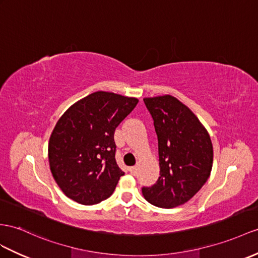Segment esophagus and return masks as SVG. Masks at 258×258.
Listing matches in <instances>:
<instances>
[{
    "instance_id": "obj_1",
    "label": "esophagus",
    "mask_w": 258,
    "mask_h": 258,
    "mask_svg": "<svg viewBox=\"0 0 258 258\" xmlns=\"http://www.w3.org/2000/svg\"><path fill=\"white\" fill-rule=\"evenodd\" d=\"M137 166H131V167H129V172L133 174V175H136L137 174Z\"/></svg>"
}]
</instances>
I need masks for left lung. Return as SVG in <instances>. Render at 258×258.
Here are the masks:
<instances>
[{"label":"left lung","instance_id":"left-lung-1","mask_svg":"<svg viewBox=\"0 0 258 258\" xmlns=\"http://www.w3.org/2000/svg\"><path fill=\"white\" fill-rule=\"evenodd\" d=\"M159 142L160 177L142 194L150 204L174 208L187 203L209 178L213 149L194 112L171 95L143 98Z\"/></svg>","mask_w":258,"mask_h":258}]
</instances>
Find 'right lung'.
<instances>
[{"mask_svg":"<svg viewBox=\"0 0 258 258\" xmlns=\"http://www.w3.org/2000/svg\"><path fill=\"white\" fill-rule=\"evenodd\" d=\"M138 102L99 91L61 116L50 136L48 158L55 183L67 197L90 206L114 192L124 175L115 159V130Z\"/></svg>","mask_w":258,"mask_h":258,"instance_id":"1","label":"right lung"}]
</instances>
